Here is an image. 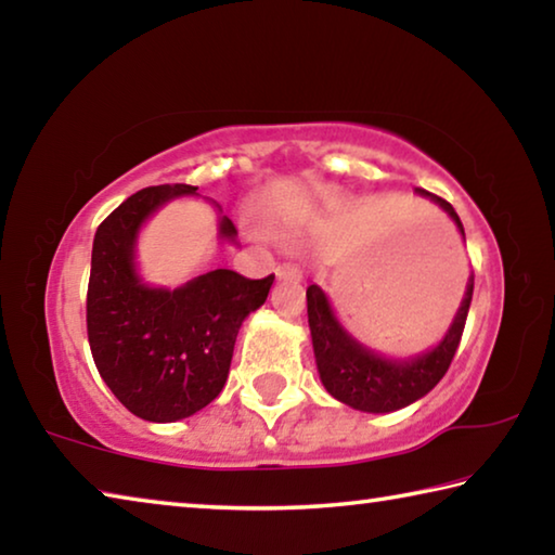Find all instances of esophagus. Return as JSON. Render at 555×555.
Listing matches in <instances>:
<instances>
[{
    "instance_id": "34e87169",
    "label": "esophagus",
    "mask_w": 555,
    "mask_h": 555,
    "mask_svg": "<svg viewBox=\"0 0 555 555\" xmlns=\"http://www.w3.org/2000/svg\"><path fill=\"white\" fill-rule=\"evenodd\" d=\"M276 276L279 279H300L304 276V269L294 264V261H284V264L276 267Z\"/></svg>"
}]
</instances>
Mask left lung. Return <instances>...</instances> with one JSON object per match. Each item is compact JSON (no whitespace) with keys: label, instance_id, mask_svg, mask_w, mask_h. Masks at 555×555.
<instances>
[{"label":"left lung","instance_id":"obj_1","mask_svg":"<svg viewBox=\"0 0 555 555\" xmlns=\"http://www.w3.org/2000/svg\"><path fill=\"white\" fill-rule=\"evenodd\" d=\"M416 193L440 205L453 218L460 234H465L453 205L424 191V188H416ZM473 288L475 276H469L453 325L448 327L446 337L434 350L411 357V360H387V357H379L377 352L362 347L352 335H347L345 327L337 323L327 296L315 284L308 286V325H311L315 364L327 393L347 406L367 413H389L426 397L443 379L450 362H453L460 337L465 331Z\"/></svg>","mask_w":555,"mask_h":555}]
</instances>
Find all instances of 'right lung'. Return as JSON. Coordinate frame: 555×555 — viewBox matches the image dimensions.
Segmentation results:
<instances>
[{
  "label": "right lung",
  "instance_id": "obj_1",
  "mask_svg": "<svg viewBox=\"0 0 555 555\" xmlns=\"http://www.w3.org/2000/svg\"><path fill=\"white\" fill-rule=\"evenodd\" d=\"M198 188H144L112 210L95 232L88 284V340L100 377L134 416L173 424L222 391L242 321L264 304L274 274L244 279L215 269L173 291L146 286L134 244L149 215ZM232 220L220 237L234 242Z\"/></svg>",
  "mask_w": 555,
  "mask_h": 555
}]
</instances>
